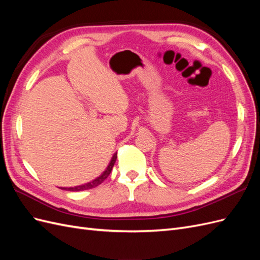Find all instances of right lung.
<instances>
[{"mask_svg": "<svg viewBox=\"0 0 260 260\" xmlns=\"http://www.w3.org/2000/svg\"><path fill=\"white\" fill-rule=\"evenodd\" d=\"M116 159H117V153L114 154V156L112 157V160L111 162H109V165L107 166L106 170L102 174L100 177H98L95 180L91 181V182L89 183H85V184H82V185H79V186H75V187H68L67 190L68 191H73V192H78V191H84V190H90V188H94L99 186L103 181L109 176V174H111V171L114 167V165L116 162Z\"/></svg>", "mask_w": 260, "mask_h": 260, "instance_id": "obj_1", "label": "right lung"}]
</instances>
